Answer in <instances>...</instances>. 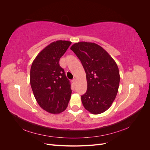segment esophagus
Wrapping results in <instances>:
<instances>
[{"mask_svg": "<svg viewBox=\"0 0 150 150\" xmlns=\"http://www.w3.org/2000/svg\"><path fill=\"white\" fill-rule=\"evenodd\" d=\"M72 83H73L74 85H76V79H74L73 80H72Z\"/></svg>", "mask_w": 150, "mask_h": 150, "instance_id": "1", "label": "esophagus"}]
</instances>
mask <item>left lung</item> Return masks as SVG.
I'll use <instances>...</instances> for the list:
<instances>
[{"label": "left lung", "instance_id": "left-lung-1", "mask_svg": "<svg viewBox=\"0 0 150 150\" xmlns=\"http://www.w3.org/2000/svg\"><path fill=\"white\" fill-rule=\"evenodd\" d=\"M71 49L86 72L88 88L81 96L83 106L93 115L101 114L110 108L118 91V67L105 50L94 42H77Z\"/></svg>", "mask_w": 150, "mask_h": 150}]
</instances>
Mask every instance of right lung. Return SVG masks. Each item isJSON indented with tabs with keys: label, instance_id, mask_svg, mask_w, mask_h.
Here are the masks:
<instances>
[{
	"label": "right lung",
	"instance_id": "add662e5",
	"mask_svg": "<svg viewBox=\"0 0 150 150\" xmlns=\"http://www.w3.org/2000/svg\"><path fill=\"white\" fill-rule=\"evenodd\" d=\"M71 42L57 40L49 44L36 56L32 64L30 83L34 97L44 110L51 114L64 111L72 91L69 81L59 66Z\"/></svg>",
	"mask_w": 150,
	"mask_h": 150
}]
</instances>
